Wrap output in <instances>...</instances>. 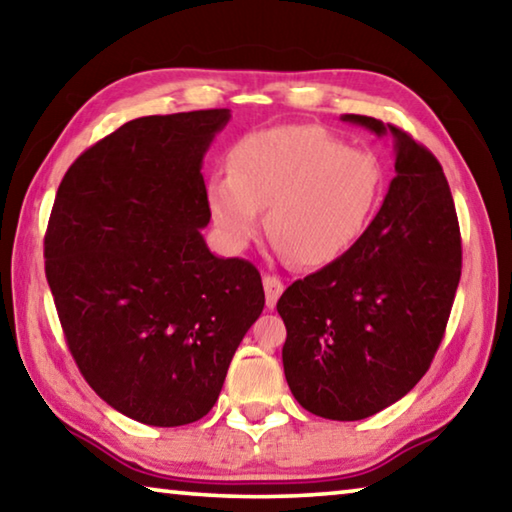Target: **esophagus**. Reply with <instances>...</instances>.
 I'll return each instance as SVG.
<instances>
[{
	"instance_id": "esophagus-1",
	"label": "esophagus",
	"mask_w": 512,
	"mask_h": 512,
	"mask_svg": "<svg viewBox=\"0 0 512 512\" xmlns=\"http://www.w3.org/2000/svg\"><path fill=\"white\" fill-rule=\"evenodd\" d=\"M263 288H265L267 308H274L276 301H279V297H281V292H283V281L274 274H265L263 276Z\"/></svg>"
}]
</instances>
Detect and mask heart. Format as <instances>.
I'll return each mask as SVG.
<instances>
[{
  "label": "heart",
  "mask_w": 512,
  "mask_h": 512,
  "mask_svg": "<svg viewBox=\"0 0 512 512\" xmlns=\"http://www.w3.org/2000/svg\"><path fill=\"white\" fill-rule=\"evenodd\" d=\"M383 192L381 161L329 131L288 124L247 133L229 154V174L208 181L215 229L233 249L261 231L304 267H322L356 245Z\"/></svg>",
  "instance_id": "heart-1"
}]
</instances>
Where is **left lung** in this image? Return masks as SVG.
<instances>
[{"instance_id": "8db88e82", "label": "left lung", "mask_w": 512, "mask_h": 512, "mask_svg": "<svg viewBox=\"0 0 512 512\" xmlns=\"http://www.w3.org/2000/svg\"><path fill=\"white\" fill-rule=\"evenodd\" d=\"M342 120L395 138L388 195L338 261L283 292V372L292 395L324 420H365L429 370L463 265L454 197L442 165L406 131L367 115Z\"/></svg>"}]
</instances>
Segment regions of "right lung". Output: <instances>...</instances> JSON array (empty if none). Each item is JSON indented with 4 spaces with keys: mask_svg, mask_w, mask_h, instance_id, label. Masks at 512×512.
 Instances as JSON below:
<instances>
[{
    "mask_svg": "<svg viewBox=\"0 0 512 512\" xmlns=\"http://www.w3.org/2000/svg\"><path fill=\"white\" fill-rule=\"evenodd\" d=\"M229 117L122 124L70 165L47 224V283L83 379L149 426L192 424L215 406L265 306L256 267L217 258L201 236V163Z\"/></svg>",
    "mask_w": 512,
    "mask_h": 512,
    "instance_id": "1",
    "label": "right lung"
}]
</instances>
